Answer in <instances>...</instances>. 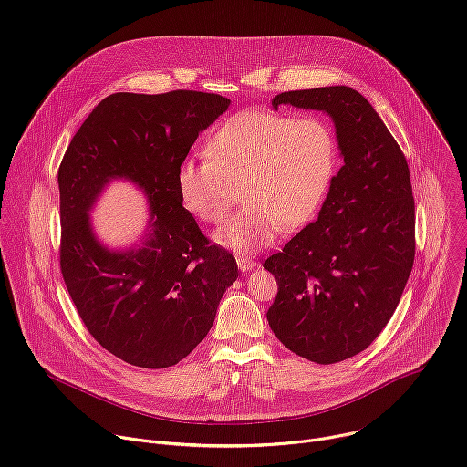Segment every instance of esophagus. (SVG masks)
Returning <instances> with one entry per match:
<instances>
[{"instance_id": "esophagus-1", "label": "esophagus", "mask_w": 467, "mask_h": 467, "mask_svg": "<svg viewBox=\"0 0 467 467\" xmlns=\"http://www.w3.org/2000/svg\"><path fill=\"white\" fill-rule=\"evenodd\" d=\"M237 266L241 268V272H248L255 266V261L252 257H244V255H239L237 257Z\"/></svg>"}]
</instances>
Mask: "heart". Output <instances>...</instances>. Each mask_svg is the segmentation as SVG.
Segmentation results:
<instances>
[{"mask_svg":"<svg viewBox=\"0 0 467 467\" xmlns=\"http://www.w3.org/2000/svg\"><path fill=\"white\" fill-rule=\"evenodd\" d=\"M206 154L180 163L178 195L190 213L215 224L243 193L244 208L215 232V241L237 254L272 244L279 228L304 226L326 199L338 161L327 121L263 110L228 119Z\"/></svg>","mask_w":467,"mask_h":467,"instance_id":"b5f03b06","label":"heart"}]
</instances>
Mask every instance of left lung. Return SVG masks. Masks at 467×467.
I'll return each instance as SVG.
<instances>
[{"instance_id": "left-lung-1", "label": "left lung", "mask_w": 467, "mask_h": 467, "mask_svg": "<svg viewBox=\"0 0 467 467\" xmlns=\"http://www.w3.org/2000/svg\"><path fill=\"white\" fill-rule=\"evenodd\" d=\"M282 105L326 112L344 165L318 219L263 263L277 282L266 320L293 353L333 364L374 342L400 304L416 252L410 172L357 89L284 91L272 99L274 110Z\"/></svg>"}]
</instances>
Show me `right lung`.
Segmentation results:
<instances>
[{"label":"right lung","mask_w":467,"mask_h":467,"mask_svg":"<svg viewBox=\"0 0 467 467\" xmlns=\"http://www.w3.org/2000/svg\"><path fill=\"white\" fill-rule=\"evenodd\" d=\"M230 107L217 93H112L80 125L58 167L60 270L89 335L140 368H169L213 326L235 257L210 244L182 206L176 171L199 134ZM125 177L144 190L151 219L140 243L109 251L87 212L104 185Z\"/></svg>","instance_id":"right-lung-1"}]
</instances>
